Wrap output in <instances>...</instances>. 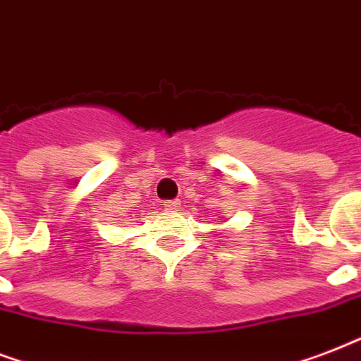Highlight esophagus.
Listing matches in <instances>:
<instances>
[{
	"label": "esophagus",
	"instance_id": "obj_1",
	"mask_svg": "<svg viewBox=\"0 0 361 361\" xmlns=\"http://www.w3.org/2000/svg\"><path fill=\"white\" fill-rule=\"evenodd\" d=\"M166 207L169 209V211H177V209H180V200L166 201Z\"/></svg>",
	"mask_w": 361,
	"mask_h": 361
}]
</instances>
